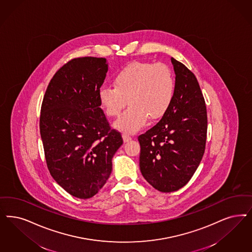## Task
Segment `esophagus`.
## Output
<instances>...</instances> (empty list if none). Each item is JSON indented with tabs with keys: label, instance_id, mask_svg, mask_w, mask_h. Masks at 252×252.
<instances>
[{
	"label": "esophagus",
	"instance_id": "1",
	"mask_svg": "<svg viewBox=\"0 0 252 252\" xmlns=\"http://www.w3.org/2000/svg\"><path fill=\"white\" fill-rule=\"evenodd\" d=\"M131 139H132V138H131L128 134H126V133H124V134H123V139H124L125 142L129 141V140H131Z\"/></svg>",
	"mask_w": 252,
	"mask_h": 252
}]
</instances>
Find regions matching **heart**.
<instances>
[{
  "instance_id": "obj_1",
  "label": "heart",
  "mask_w": 252,
  "mask_h": 252,
  "mask_svg": "<svg viewBox=\"0 0 252 252\" xmlns=\"http://www.w3.org/2000/svg\"><path fill=\"white\" fill-rule=\"evenodd\" d=\"M174 90L173 74L165 64L133 62L115 74L113 87L99 88L98 99L110 117H118L128 102L129 108L114 126L119 130L135 133L149 118L157 120L167 112Z\"/></svg>"
}]
</instances>
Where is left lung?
<instances>
[{
	"label": "left lung",
	"instance_id": "1",
	"mask_svg": "<svg viewBox=\"0 0 252 252\" xmlns=\"http://www.w3.org/2000/svg\"><path fill=\"white\" fill-rule=\"evenodd\" d=\"M175 77L172 103L155 126L139 135V167L154 188L178 191L191 180L205 153L208 116L194 74L171 58Z\"/></svg>",
	"mask_w": 252,
	"mask_h": 252
}]
</instances>
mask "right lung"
Here are the masks:
<instances>
[{"label": "right lung", "mask_w": 252, "mask_h": 252, "mask_svg": "<svg viewBox=\"0 0 252 252\" xmlns=\"http://www.w3.org/2000/svg\"><path fill=\"white\" fill-rule=\"evenodd\" d=\"M107 71L104 58L69 61L53 76L41 107L40 133L48 170L80 199L91 198L104 186L113 156L123 144L98 99Z\"/></svg>", "instance_id": "obj_1"}]
</instances>
